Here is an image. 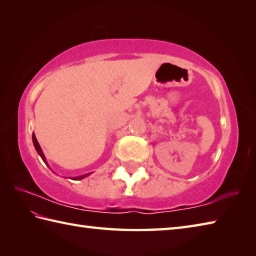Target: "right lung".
<instances>
[{
    "instance_id": "add662e5",
    "label": "right lung",
    "mask_w": 256,
    "mask_h": 256,
    "mask_svg": "<svg viewBox=\"0 0 256 256\" xmlns=\"http://www.w3.org/2000/svg\"><path fill=\"white\" fill-rule=\"evenodd\" d=\"M32 144H34V148H35V150H36V152L38 153V155H40V157H42V160H44V162L45 164L50 168V164H48V162H47V160H46V157H45V155H44V153H42V148H40V143L37 142V138H36V136H35V134L32 133ZM52 170V168H50ZM91 172H88V174H84V175H80V176H76V177H72V179H74V180H80V179H84V178H86V177H88L89 175H90Z\"/></svg>"
}]
</instances>
